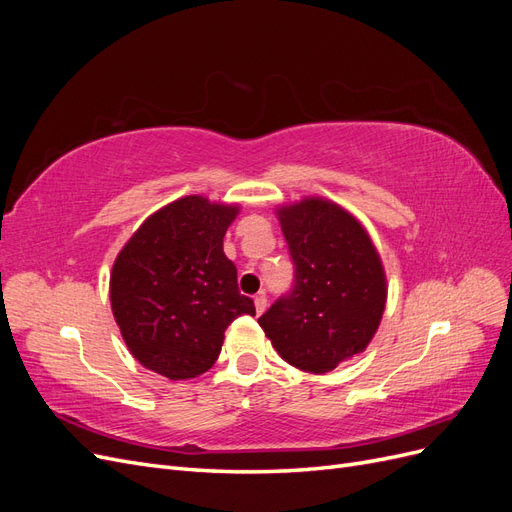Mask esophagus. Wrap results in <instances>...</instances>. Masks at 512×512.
<instances>
[{"instance_id": "1", "label": "esophagus", "mask_w": 512, "mask_h": 512, "mask_svg": "<svg viewBox=\"0 0 512 512\" xmlns=\"http://www.w3.org/2000/svg\"><path fill=\"white\" fill-rule=\"evenodd\" d=\"M254 305H256V312L262 314L267 309V294L265 292H258L254 297Z\"/></svg>"}]
</instances>
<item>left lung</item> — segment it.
Listing matches in <instances>:
<instances>
[{
    "label": "left lung",
    "instance_id": "1",
    "mask_svg": "<svg viewBox=\"0 0 512 512\" xmlns=\"http://www.w3.org/2000/svg\"><path fill=\"white\" fill-rule=\"evenodd\" d=\"M294 284L258 324L282 359L327 374L367 348L386 303V277L367 230L346 209L305 198L277 211Z\"/></svg>",
    "mask_w": 512,
    "mask_h": 512
}]
</instances>
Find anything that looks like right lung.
I'll return each mask as SVG.
<instances>
[{
  "instance_id": "right-lung-1",
  "label": "right lung",
  "mask_w": 512,
  "mask_h": 512,
  "mask_svg": "<svg viewBox=\"0 0 512 512\" xmlns=\"http://www.w3.org/2000/svg\"><path fill=\"white\" fill-rule=\"evenodd\" d=\"M237 213V205L183 196L149 215L115 260L111 307L123 342L168 380L205 374L228 324L256 314L222 247Z\"/></svg>"
}]
</instances>
